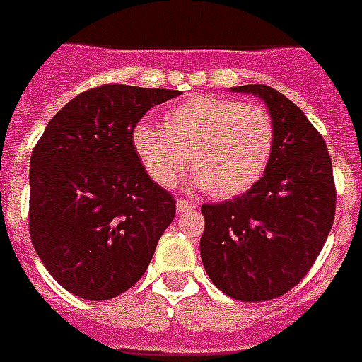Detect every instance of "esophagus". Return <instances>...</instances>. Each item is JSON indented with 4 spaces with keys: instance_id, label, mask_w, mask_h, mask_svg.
I'll return each instance as SVG.
<instances>
[{
    "instance_id": "esophagus-1",
    "label": "esophagus",
    "mask_w": 362,
    "mask_h": 362,
    "mask_svg": "<svg viewBox=\"0 0 362 362\" xmlns=\"http://www.w3.org/2000/svg\"><path fill=\"white\" fill-rule=\"evenodd\" d=\"M197 209L193 201H185V199H177V212H191Z\"/></svg>"
}]
</instances>
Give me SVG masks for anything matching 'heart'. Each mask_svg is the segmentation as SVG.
Returning a JSON list of instances; mask_svg holds the SVG:
<instances>
[{
    "instance_id": "1",
    "label": "heart",
    "mask_w": 362,
    "mask_h": 362,
    "mask_svg": "<svg viewBox=\"0 0 362 362\" xmlns=\"http://www.w3.org/2000/svg\"><path fill=\"white\" fill-rule=\"evenodd\" d=\"M132 146L146 171L161 187H171L189 165L193 183L216 199L247 193L267 171L275 150V122L255 103L220 95H199L171 107L163 127L140 122Z\"/></svg>"
}]
</instances>
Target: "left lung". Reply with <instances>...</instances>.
Returning <instances> with one entry per match:
<instances>
[{
	"instance_id": "obj_1",
	"label": "left lung",
	"mask_w": 362,
	"mask_h": 362,
	"mask_svg": "<svg viewBox=\"0 0 362 362\" xmlns=\"http://www.w3.org/2000/svg\"><path fill=\"white\" fill-rule=\"evenodd\" d=\"M261 97L275 122L267 171L242 197L202 204V265L220 291L242 302L283 296L308 275L335 216L332 156L291 99L269 86L232 87Z\"/></svg>"
}]
</instances>
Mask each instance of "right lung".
Segmentation results:
<instances>
[{
	"instance_id": "right-lung-1",
	"label": "right lung",
	"mask_w": 362,
	"mask_h": 362,
	"mask_svg": "<svg viewBox=\"0 0 362 362\" xmlns=\"http://www.w3.org/2000/svg\"><path fill=\"white\" fill-rule=\"evenodd\" d=\"M181 91L105 86L52 117L30 156L29 230L48 273L86 300L134 286L175 218V199L146 173L132 130Z\"/></svg>"
}]
</instances>
